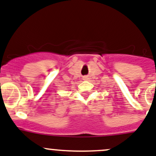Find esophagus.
<instances>
[{
  "mask_svg": "<svg viewBox=\"0 0 156 156\" xmlns=\"http://www.w3.org/2000/svg\"><path fill=\"white\" fill-rule=\"evenodd\" d=\"M88 77L87 76V75H85V76H83V80H87L88 79Z\"/></svg>",
  "mask_w": 156,
  "mask_h": 156,
  "instance_id": "obj_1",
  "label": "esophagus"
}]
</instances>
